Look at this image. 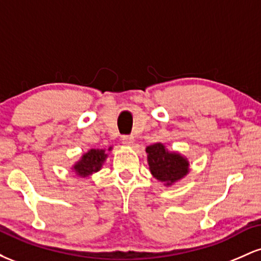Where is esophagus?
<instances>
[{
    "label": "esophagus",
    "mask_w": 261,
    "mask_h": 261,
    "mask_svg": "<svg viewBox=\"0 0 261 261\" xmlns=\"http://www.w3.org/2000/svg\"><path fill=\"white\" fill-rule=\"evenodd\" d=\"M121 142L124 146H131L134 143V137L133 136H122Z\"/></svg>",
    "instance_id": "obj_1"
}]
</instances>
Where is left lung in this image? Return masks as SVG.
Masks as SVG:
<instances>
[{
	"label": "left lung",
	"instance_id": "1",
	"mask_svg": "<svg viewBox=\"0 0 261 261\" xmlns=\"http://www.w3.org/2000/svg\"><path fill=\"white\" fill-rule=\"evenodd\" d=\"M151 174L166 187L181 180L189 173V161L179 152L168 151L163 143L157 142L146 147Z\"/></svg>",
	"mask_w": 261,
	"mask_h": 261
}]
</instances>
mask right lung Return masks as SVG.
I'll return each instance as SVG.
<instances>
[{
    "mask_svg": "<svg viewBox=\"0 0 261 261\" xmlns=\"http://www.w3.org/2000/svg\"><path fill=\"white\" fill-rule=\"evenodd\" d=\"M107 158L108 154L106 153L104 149L92 148L88 152H86L81 157V160L73 164L72 170L76 173L77 176H81V178L91 176L94 173L99 172Z\"/></svg>",
    "mask_w": 261,
    "mask_h": 261,
    "instance_id": "add662e5",
    "label": "right lung"
}]
</instances>
